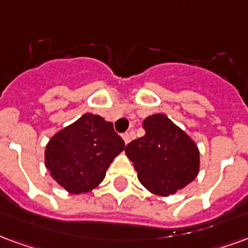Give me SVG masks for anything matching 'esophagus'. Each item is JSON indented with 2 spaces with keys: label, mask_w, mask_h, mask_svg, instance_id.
I'll return each instance as SVG.
<instances>
[{
  "label": "esophagus",
  "mask_w": 248,
  "mask_h": 248,
  "mask_svg": "<svg viewBox=\"0 0 248 248\" xmlns=\"http://www.w3.org/2000/svg\"><path fill=\"white\" fill-rule=\"evenodd\" d=\"M122 138H124V144H129V142H130V134L129 133H124V135H122Z\"/></svg>",
  "instance_id": "1"
}]
</instances>
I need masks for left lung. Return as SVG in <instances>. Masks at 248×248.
I'll return each mask as SVG.
<instances>
[{
  "label": "left lung",
  "mask_w": 248,
  "mask_h": 248,
  "mask_svg": "<svg viewBox=\"0 0 248 248\" xmlns=\"http://www.w3.org/2000/svg\"><path fill=\"white\" fill-rule=\"evenodd\" d=\"M143 129L144 137L124 150L143 186L166 197L192 183L199 173L200 152L189 135L164 114L147 117Z\"/></svg>",
  "instance_id": "obj_1"
}]
</instances>
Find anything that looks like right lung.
<instances>
[{"instance_id":"right-lung-1","label":"right lung","mask_w":248,"mask_h":248,"mask_svg":"<svg viewBox=\"0 0 248 248\" xmlns=\"http://www.w3.org/2000/svg\"><path fill=\"white\" fill-rule=\"evenodd\" d=\"M124 150V139L113 124L87 113L49 139L46 167L67 192L87 193L101 184L110 163Z\"/></svg>"}]
</instances>
